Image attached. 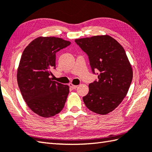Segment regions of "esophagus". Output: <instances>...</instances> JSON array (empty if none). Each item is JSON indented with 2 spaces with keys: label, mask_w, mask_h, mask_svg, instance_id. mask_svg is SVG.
Returning <instances> with one entry per match:
<instances>
[{
  "label": "esophagus",
  "mask_w": 152,
  "mask_h": 152,
  "mask_svg": "<svg viewBox=\"0 0 152 152\" xmlns=\"http://www.w3.org/2000/svg\"><path fill=\"white\" fill-rule=\"evenodd\" d=\"M69 86L71 88L73 89H76L77 88H78V86L73 85V84H72V83H70V84H69Z\"/></svg>",
  "instance_id": "1"
}]
</instances>
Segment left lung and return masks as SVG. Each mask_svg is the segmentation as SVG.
<instances>
[{"instance_id": "obj_1", "label": "left lung", "mask_w": 152, "mask_h": 152, "mask_svg": "<svg viewBox=\"0 0 152 152\" xmlns=\"http://www.w3.org/2000/svg\"><path fill=\"white\" fill-rule=\"evenodd\" d=\"M75 42L88 56L93 74L98 75V80L89 83L88 94L83 101L92 112L107 114L124 100L133 80L125 50L108 35L80 38Z\"/></svg>"}]
</instances>
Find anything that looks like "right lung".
<instances>
[{"label":"right lung","mask_w":152,"mask_h":152,"mask_svg":"<svg viewBox=\"0 0 152 152\" xmlns=\"http://www.w3.org/2000/svg\"><path fill=\"white\" fill-rule=\"evenodd\" d=\"M69 41L56 37H39L25 48L19 62L17 79L23 98L28 107L44 118L62 110L69 87L53 81L56 53L69 46Z\"/></svg>","instance_id":"obj_1"}]
</instances>
